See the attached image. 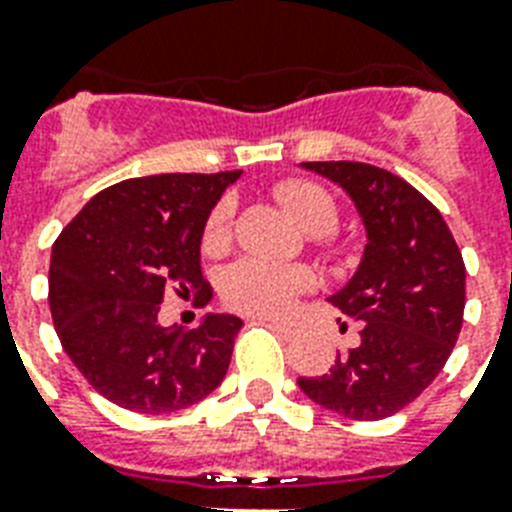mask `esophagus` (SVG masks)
I'll use <instances>...</instances> for the list:
<instances>
[{"instance_id":"1","label":"esophagus","mask_w":512,"mask_h":512,"mask_svg":"<svg viewBox=\"0 0 512 512\" xmlns=\"http://www.w3.org/2000/svg\"><path fill=\"white\" fill-rule=\"evenodd\" d=\"M268 327L276 329L284 340H292L295 337V327L292 324H287V321H279V319H268Z\"/></svg>"}]
</instances>
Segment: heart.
<instances>
[{"mask_svg":"<svg viewBox=\"0 0 512 512\" xmlns=\"http://www.w3.org/2000/svg\"><path fill=\"white\" fill-rule=\"evenodd\" d=\"M276 193L295 215L297 223L303 225L305 233L319 236V239L335 233L337 223H340V207L327 188H321L311 180H287L276 188ZM231 215V201H220L209 212L204 239H201L207 252H217L228 244ZM311 287L313 276L308 268L268 263L260 257H244L223 273L220 295L233 311L249 313V316H279V313L289 311L297 297L305 295Z\"/></svg>","mask_w":512,"mask_h":512,"instance_id":"b5f03b06","label":"heart"}]
</instances>
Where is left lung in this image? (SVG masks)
<instances>
[{
	"instance_id": "1",
	"label": "left lung",
	"mask_w": 512,
	"mask_h": 512,
	"mask_svg": "<svg viewBox=\"0 0 512 512\" xmlns=\"http://www.w3.org/2000/svg\"><path fill=\"white\" fill-rule=\"evenodd\" d=\"M340 183L366 225L356 276L329 297L361 321L358 348L321 377H297L305 396L350 420H385L409 406L460 337L465 263L444 217L414 185L364 162H303Z\"/></svg>"
}]
</instances>
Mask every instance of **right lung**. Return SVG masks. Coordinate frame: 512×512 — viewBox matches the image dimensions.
I'll return each mask as SVG.
<instances>
[{"instance_id": "add662e5", "label": "right lung", "mask_w": 512, "mask_h": 512, "mask_svg": "<svg viewBox=\"0 0 512 512\" xmlns=\"http://www.w3.org/2000/svg\"><path fill=\"white\" fill-rule=\"evenodd\" d=\"M241 170L132 177L92 196L50 257L60 345L100 396L140 414L177 412L223 382L241 319L209 313L191 332L159 324L164 292L207 297L201 233Z\"/></svg>"}]
</instances>
